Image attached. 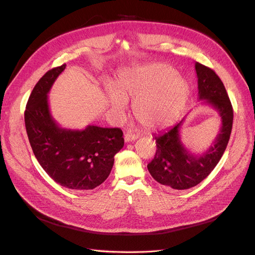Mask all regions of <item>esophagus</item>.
Instances as JSON below:
<instances>
[{"label":"esophagus","instance_id":"34e87169","mask_svg":"<svg viewBox=\"0 0 255 255\" xmlns=\"http://www.w3.org/2000/svg\"><path fill=\"white\" fill-rule=\"evenodd\" d=\"M138 138V136L136 135V134H133L132 132H128V133H127L126 135H125V140H126V142H130V141H134V140H136Z\"/></svg>","mask_w":255,"mask_h":255}]
</instances>
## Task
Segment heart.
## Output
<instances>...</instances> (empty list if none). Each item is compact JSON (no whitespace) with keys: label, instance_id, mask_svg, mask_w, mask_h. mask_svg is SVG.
Instances as JSON below:
<instances>
[{"label":"heart","instance_id":"1","mask_svg":"<svg viewBox=\"0 0 255 255\" xmlns=\"http://www.w3.org/2000/svg\"><path fill=\"white\" fill-rule=\"evenodd\" d=\"M112 110L121 114L128 99L134 101V114L142 126L160 128L173 123L184 110L188 85L175 70L165 64H151L123 71L115 86H107Z\"/></svg>","mask_w":255,"mask_h":255}]
</instances>
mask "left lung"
I'll return each mask as SVG.
<instances>
[{
	"label": "left lung",
	"instance_id": "8db88e82",
	"mask_svg": "<svg viewBox=\"0 0 255 255\" xmlns=\"http://www.w3.org/2000/svg\"><path fill=\"white\" fill-rule=\"evenodd\" d=\"M199 100L213 106L221 118V128L212 145L203 154H192L181 141L182 121L154 135L156 153L148 170L159 184L173 189H188L201 183L219 163L225 153L233 126V107L225 85L214 70L196 63Z\"/></svg>",
	"mask_w": 255,
	"mask_h": 255
}]
</instances>
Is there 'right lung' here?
I'll list each match as a JSON object with an SVG mask.
<instances>
[{"label": "right lung", "mask_w": 255, "mask_h": 255, "mask_svg": "<svg viewBox=\"0 0 255 255\" xmlns=\"http://www.w3.org/2000/svg\"><path fill=\"white\" fill-rule=\"evenodd\" d=\"M66 64L53 68L38 81L24 113L28 140L38 163L61 186L74 190L94 189L110 175L114 156L125 144L118 128L88 126L60 128L49 109L48 94Z\"/></svg>", "instance_id": "right-lung-1"}]
</instances>
